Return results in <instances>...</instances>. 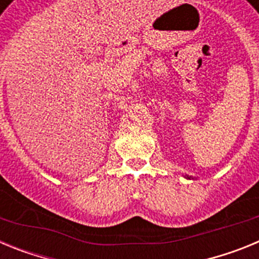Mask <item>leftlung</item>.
Returning a JSON list of instances; mask_svg holds the SVG:
<instances>
[{
    "mask_svg": "<svg viewBox=\"0 0 259 259\" xmlns=\"http://www.w3.org/2000/svg\"><path fill=\"white\" fill-rule=\"evenodd\" d=\"M185 178H187V179H189V180H193L194 179L193 176H185Z\"/></svg>",
    "mask_w": 259,
    "mask_h": 259,
    "instance_id": "obj_1",
    "label": "left lung"
}]
</instances>
